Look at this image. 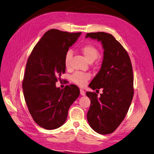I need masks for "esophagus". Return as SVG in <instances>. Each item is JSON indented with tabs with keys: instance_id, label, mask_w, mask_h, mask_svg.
Returning a JSON list of instances; mask_svg holds the SVG:
<instances>
[{
	"instance_id": "esophagus-1",
	"label": "esophagus",
	"mask_w": 154,
	"mask_h": 154,
	"mask_svg": "<svg viewBox=\"0 0 154 154\" xmlns=\"http://www.w3.org/2000/svg\"><path fill=\"white\" fill-rule=\"evenodd\" d=\"M80 93H81V96H85V91H84L83 90L81 89L80 90Z\"/></svg>"
}]
</instances>
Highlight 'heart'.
<instances>
[{
  "label": "heart",
  "instance_id": "obj_1",
  "mask_svg": "<svg viewBox=\"0 0 154 154\" xmlns=\"http://www.w3.org/2000/svg\"><path fill=\"white\" fill-rule=\"evenodd\" d=\"M80 50L81 53L83 54L85 58L89 62H94L100 55V50L96 46L92 44H86L82 46ZM72 57V53L70 51H68L66 53L64 57V64L66 68H69ZM90 78V75L88 73L75 72L71 77V79L73 83L80 86H84L87 83Z\"/></svg>",
  "mask_w": 154,
  "mask_h": 154
}]
</instances>
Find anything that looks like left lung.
I'll use <instances>...</instances> for the list:
<instances>
[{
    "label": "left lung",
    "instance_id": "8db88e82",
    "mask_svg": "<svg viewBox=\"0 0 154 154\" xmlns=\"http://www.w3.org/2000/svg\"><path fill=\"white\" fill-rule=\"evenodd\" d=\"M100 41L104 49L101 68L90 82L92 89H103L100 97L87 92L91 101L87 113L88 123L94 131L107 135L124 120L134 94L133 73L129 54L112 35L103 32L86 34V38Z\"/></svg>",
    "mask_w": 154,
    "mask_h": 154
}]
</instances>
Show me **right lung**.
Listing matches in <instances>:
<instances>
[{"label": "right lung", "mask_w": 154, "mask_h": 154, "mask_svg": "<svg viewBox=\"0 0 154 154\" xmlns=\"http://www.w3.org/2000/svg\"><path fill=\"white\" fill-rule=\"evenodd\" d=\"M81 32L51 29L35 45L27 60L22 87L29 112L34 122L45 129L64 124L70 106L80 94L76 85L56 87L65 73L64 57Z\"/></svg>", "instance_id": "add662e5"}]
</instances>
